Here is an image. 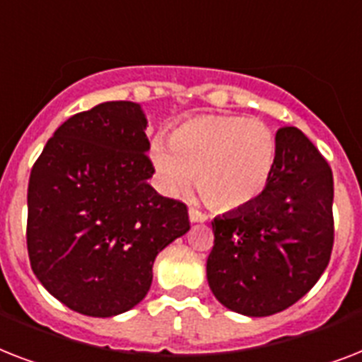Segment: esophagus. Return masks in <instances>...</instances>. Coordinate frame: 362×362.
Here are the masks:
<instances>
[{"label":"esophagus","mask_w":362,"mask_h":362,"mask_svg":"<svg viewBox=\"0 0 362 362\" xmlns=\"http://www.w3.org/2000/svg\"><path fill=\"white\" fill-rule=\"evenodd\" d=\"M187 216H189V221H192V223H204V221H206V214H203V212L197 209H189Z\"/></svg>","instance_id":"1"}]
</instances>
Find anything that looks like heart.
<instances>
[{"mask_svg":"<svg viewBox=\"0 0 362 362\" xmlns=\"http://www.w3.org/2000/svg\"><path fill=\"white\" fill-rule=\"evenodd\" d=\"M150 158L169 193L187 192L197 176L204 203L238 210L267 192L276 169V136L255 118L195 116L176 125L169 144L153 141Z\"/></svg>","mask_w":362,"mask_h":362,"instance_id":"b5f03b06","label":"heart"}]
</instances>
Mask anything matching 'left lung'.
<instances>
[{
    "label": "left lung",
    "instance_id": "1",
    "mask_svg": "<svg viewBox=\"0 0 362 362\" xmlns=\"http://www.w3.org/2000/svg\"><path fill=\"white\" fill-rule=\"evenodd\" d=\"M332 170L297 127L276 133L267 192L212 221L206 280L226 308L264 317L289 308L325 272L334 242Z\"/></svg>",
    "mask_w": 362,
    "mask_h": 362
}]
</instances>
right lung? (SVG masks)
Instances as JSON below:
<instances>
[{"mask_svg":"<svg viewBox=\"0 0 362 362\" xmlns=\"http://www.w3.org/2000/svg\"><path fill=\"white\" fill-rule=\"evenodd\" d=\"M146 125L139 103H101L59 125L31 169V270L78 314L112 317L136 306L158 253L189 231L186 204L148 184Z\"/></svg>","mask_w":362,"mask_h":362,"instance_id":"obj_1","label":"right lung"}]
</instances>
